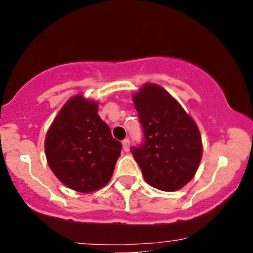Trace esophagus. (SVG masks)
Listing matches in <instances>:
<instances>
[{
	"instance_id": "esophagus-1",
	"label": "esophagus",
	"mask_w": 253,
	"mask_h": 253,
	"mask_svg": "<svg viewBox=\"0 0 253 253\" xmlns=\"http://www.w3.org/2000/svg\"><path fill=\"white\" fill-rule=\"evenodd\" d=\"M129 145H130V143H129L128 139H125V140L123 141V149H124L125 152H128V151H129Z\"/></svg>"
}]
</instances>
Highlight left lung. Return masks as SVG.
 <instances>
[{"mask_svg": "<svg viewBox=\"0 0 253 253\" xmlns=\"http://www.w3.org/2000/svg\"><path fill=\"white\" fill-rule=\"evenodd\" d=\"M145 143L132 155L151 187L176 191L195 176L202 140L194 119L161 85L145 83L133 94Z\"/></svg>", "mask_w": 253, "mask_h": 253, "instance_id": "8db88e82", "label": "left lung"}]
</instances>
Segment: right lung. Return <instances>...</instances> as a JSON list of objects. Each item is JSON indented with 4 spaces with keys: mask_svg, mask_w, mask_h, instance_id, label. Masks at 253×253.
<instances>
[{
    "mask_svg": "<svg viewBox=\"0 0 253 253\" xmlns=\"http://www.w3.org/2000/svg\"><path fill=\"white\" fill-rule=\"evenodd\" d=\"M97 108L96 101L75 95L46 133L48 167L64 185L80 193L96 191L110 181L123 149Z\"/></svg>",
    "mask_w": 253,
    "mask_h": 253,
    "instance_id": "obj_1",
    "label": "right lung"
}]
</instances>
